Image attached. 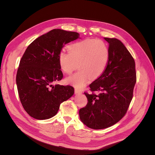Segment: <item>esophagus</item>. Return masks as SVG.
Returning a JSON list of instances; mask_svg holds the SVG:
<instances>
[{
    "label": "esophagus",
    "mask_w": 155,
    "mask_h": 155,
    "mask_svg": "<svg viewBox=\"0 0 155 155\" xmlns=\"http://www.w3.org/2000/svg\"><path fill=\"white\" fill-rule=\"evenodd\" d=\"M75 92H76V94L81 93V92H82V91H81V90H79V89H78V88H75Z\"/></svg>",
    "instance_id": "obj_1"
}]
</instances>
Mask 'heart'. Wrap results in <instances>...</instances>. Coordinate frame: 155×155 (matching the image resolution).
I'll return each instance as SVG.
<instances>
[{
  "label": "heart",
  "instance_id": "1",
  "mask_svg": "<svg viewBox=\"0 0 155 155\" xmlns=\"http://www.w3.org/2000/svg\"><path fill=\"white\" fill-rule=\"evenodd\" d=\"M109 59V50L106 44L97 39H86L68 46V51H61L58 60L63 71L72 74L78 67L79 70L66 79L76 87L85 85L88 79L94 80L104 72Z\"/></svg>",
  "mask_w": 155,
  "mask_h": 155
}]
</instances>
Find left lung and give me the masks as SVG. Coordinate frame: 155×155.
<instances>
[{"label": "left lung", "instance_id": "8db88e82", "mask_svg": "<svg viewBox=\"0 0 155 155\" xmlns=\"http://www.w3.org/2000/svg\"><path fill=\"white\" fill-rule=\"evenodd\" d=\"M104 39L109 43V62L101 76L89 85L92 93L84 92L88 102L79 111L82 122L93 129L109 127L123 118L137 81L134 60L124 45L115 38Z\"/></svg>", "mask_w": 155, "mask_h": 155}]
</instances>
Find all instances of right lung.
<instances>
[{
    "mask_svg": "<svg viewBox=\"0 0 155 155\" xmlns=\"http://www.w3.org/2000/svg\"><path fill=\"white\" fill-rule=\"evenodd\" d=\"M79 37L77 32L54 29L27 47L20 61L16 83L21 104L32 118L46 120L54 116L61 104L74 94L73 87L54 83L63 77L59 54L64 45Z\"/></svg>",
    "mask_w": 155,
    "mask_h": 155,
    "instance_id": "right-lung-1",
    "label": "right lung"
}]
</instances>
